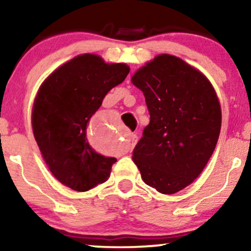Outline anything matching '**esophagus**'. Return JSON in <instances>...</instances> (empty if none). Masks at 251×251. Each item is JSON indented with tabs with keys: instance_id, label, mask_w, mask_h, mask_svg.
<instances>
[{
	"instance_id": "1",
	"label": "esophagus",
	"mask_w": 251,
	"mask_h": 251,
	"mask_svg": "<svg viewBox=\"0 0 251 251\" xmlns=\"http://www.w3.org/2000/svg\"><path fill=\"white\" fill-rule=\"evenodd\" d=\"M138 142V136L136 134H129V144H128V151H132L134 146Z\"/></svg>"
}]
</instances>
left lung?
Wrapping results in <instances>:
<instances>
[{
	"label": "left lung",
	"instance_id": "left-lung-1",
	"mask_svg": "<svg viewBox=\"0 0 251 251\" xmlns=\"http://www.w3.org/2000/svg\"><path fill=\"white\" fill-rule=\"evenodd\" d=\"M132 83L151 116L132 158L147 185L173 195L201 175L213 154L221 128L218 96L205 75L169 54L138 69Z\"/></svg>",
	"mask_w": 251,
	"mask_h": 251
}]
</instances>
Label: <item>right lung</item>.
<instances>
[{
  "label": "right lung",
  "mask_w": 251,
  "mask_h": 251,
  "mask_svg": "<svg viewBox=\"0 0 251 251\" xmlns=\"http://www.w3.org/2000/svg\"><path fill=\"white\" fill-rule=\"evenodd\" d=\"M128 73L125 63L81 54L40 85L32 109L33 135L50 173L63 185L84 192L110 176L117 158L95 151L88 142L87 126L105 95Z\"/></svg>",
  "instance_id": "add662e5"
}]
</instances>
